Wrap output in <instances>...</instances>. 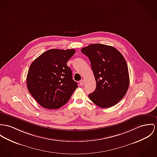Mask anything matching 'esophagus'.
<instances>
[{"label":"esophagus","mask_w":157,"mask_h":157,"mask_svg":"<svg viewBox=\"0 0 157 157\" xmlns=\"http://www.w3.org/2000/svg\"><path fill=\"white\" fill-rule=\"evenodd\" d=\"M79 84L81 86H82L84 84V79H82L79 81Z\"/></svg>","instance_id":"esophagus-1"}]
</instances>
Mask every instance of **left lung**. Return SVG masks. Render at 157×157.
<instances>
[{
    "label": "left lung",
    "instance_id": "8db88e82",
    "mask_svg": "<svg viewBox=\"0 0 157 157\" xmlns=\"http://www.w3.org/2000/svg\"><path fill=\"white\" fill-rule=\"evenodd\" d=\"M91 62L96 82L95 91L90 99L97 106L108 108L125 96L130 79L127 64L121 52L112 46L91 44L81 49Z\"/></svg>",
    "mask_w": 157,
    "mask_h": 157
}]
</instances>
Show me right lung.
<instances>
[{"mask_svg":"<svg viewBox=\"0 0 157 157\" xmlns=\"http://www.w3.org/2000/svg\"><path fill=\"white\" fill-rule=\"evenodd\" d=\"M75 49H51L31 64L27 75L29 93L43 108L57 109L64 105L78 88L67 66Z\"/></svg>","mask_w":157,"mask_h":157,"instance_id":"obj_1","label":"right lung"}]
</instances>
